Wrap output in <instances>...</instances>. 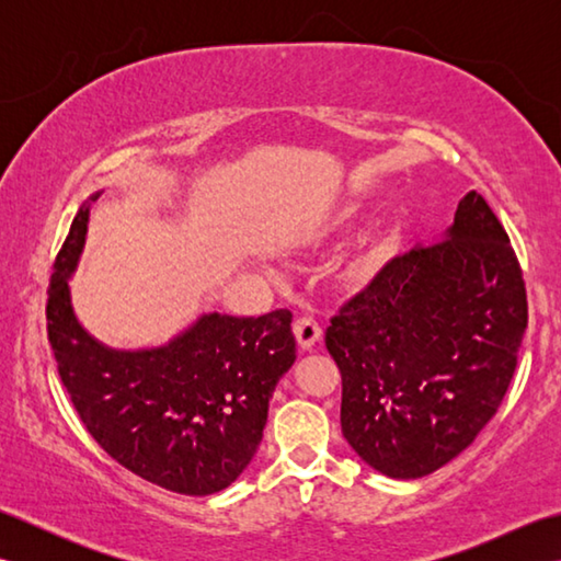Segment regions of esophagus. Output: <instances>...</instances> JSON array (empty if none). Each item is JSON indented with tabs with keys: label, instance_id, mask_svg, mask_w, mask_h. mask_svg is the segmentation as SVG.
Wrapping results in <instances>:
<instances>
[{
	"label": "esophagus",
	"instance_id": "esophagus-1",
	"mask_svg": "<svg viewBox=\"0 0 561 561\" xmlns=\"http://www.w3.org/2000/svg\"><path fill=\"white\" fill-rule=\"evenodd\" d=\"M294 335H296V342H299L301 350H311L313 344L320 340V335H323V330H320V325L313 318H299L294 323Z\"/></svg>",
	"mask_w": 561,
	"mask_h": 561
}]
</instances>
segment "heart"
I'll return each mask as SVG.
<instances>
[{
	"label": "heart",
	"instance_id": "heart-1",
	"mask_svg": "<svg viewBox=\"0 0 561 561\" xmlns=\"http://www.w3.org/2000/svg\"><path fill=\"white\" fill-rule=\"evenodd\" d=\"M354 214V207H344L337 217V224L347 221ZM390 253V241L386 236H368L366 241L359 245V250L352 255L350 265H347V277L352 282H368L376 277L378 270L383 267V262L388 260Z\"/></svg>",
	"mask_w": 561,
	"mask_h": 561
}]
</instances>
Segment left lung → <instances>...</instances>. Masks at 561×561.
<instances>
[{
	"mask_svg": "<svg viewBox=\"0 0 561 561\" xmlns=\"http://www.w3.org/2000/svg\"><path fill=\"white\" fill-rule=\"evenodd\" d=\"M526 328L514 248L470 190L436 243L390 260L330 320L347 444L396 480L460 456L502 404Z\"/></svg>",
	"mask_w": 561,
	"mask_h": 561,
	"instance_id": "1",
	"label": "left lung"
}]
</instances>
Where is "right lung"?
<instances>
[{"instance_id":"obj_1","label":"right lung","mask_w":561,"mask_h":561,"mask_svg":"<svg viewBox=\"0 0 561 561\" xmlns=\"http://www.w3.org/2000/svg\"><path fill=\"white\" fill-rule=\"evenodd\" d=\"M99 197L79 207L47 291L59 378L83 426L123 468L178 494L221 492L253 460L272 392L296 362L291 313H205L147 350L99 342L79 323L69 289Z\"/></svg>"}]
</instances>
